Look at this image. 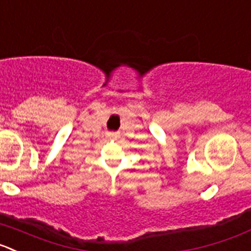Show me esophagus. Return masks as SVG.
<instances>
[{"label": "esophagus", "instance_id": "34e87169", "mask_svg": "<svg viewBox=\"0 0 251 251\" xmlns=\"http://www.w3.org/2000/svg\"><path fill=\"white\" fill-rule=\"evenodd\" d=\"M106 136L111 140H118L120 137V135H119V132H107Z\"/></svg>", "mask_w": 251, "mask_h": 251}]
</instances>
